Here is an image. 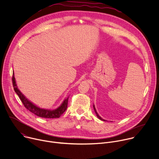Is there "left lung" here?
<instances>
[{
	"mask_svg": "<svg viewBox=\"0 0 159 159\" xmlns=\"http://www.w3.org/2000/svg\"><path fill=\"white\" fill-rule=\"evenodd\" d=\"M93 109H94V112H95V113H96V114H97V117L100 119V120H102V121H105V120H103V119H102L101 117H100V116L98 115V114L97 113V110H96V109H95V107H94V105H93Z\"/></svg>",
	"mask_w": 159,
	"mask_h": 159,
	"instance_id": "obj_1",
	"label": "left lung"
}]
</instances>
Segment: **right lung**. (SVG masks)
Masks as SVG:
<instances>
[{
  "label": "right lung",
  "instance_id": "right-lung-1",
  "mask_svg": "<svg viewBox=\"0 0 159 159\" xmlns=\"http://www.w3.org/2000/svg\"><path fill=\"white\" fill-rule=\"evenodd\" d=\"M12 80L14 90L18 94V96L23 103L25 108H27L32 113L39 116V117L44 118H58L66 110L68 107V101L70 96L65 98L59 106L56 109H48L41 108L38 107V105H35L34 103L32 102L31 101H30L29 99H27L25 95L20 91L16 82V80L14 75V71L13 73Z\"/></svg>",
  "mask_w": 159,
  "mask_h": 159
}]
</instances>
